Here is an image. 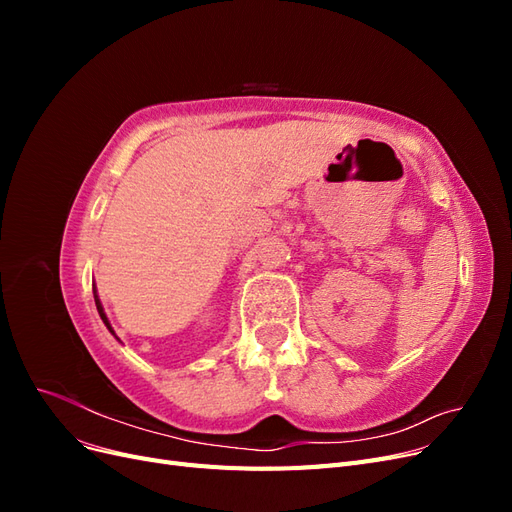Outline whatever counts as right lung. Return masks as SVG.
<instances>
[{
	"mask_svg": "<svg viewBox=\"0 0 512 512\" xmlns=\"http://www.w3.org/2000/svg\"><path fill=\"white\" fill-rule=\"evenodd\" d=\"M94 297H96V292H94ZM96 307H98V314H100V318L104 320V324L108 327V331L113 333V329H111V324H108V320H106V316H104V309H102V305H100V301H98V297H96ZM115 335V333H113Z\"/></svg>",
	"mask_w": 512,
	"mask_h": 512,
	"instance_id": "add662e5",
	"label": "right lung"
}]
</instances>
